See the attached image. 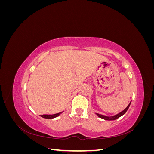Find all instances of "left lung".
Segmentation results:
<instances>
[{"instance_id":"8db88e82","label":"left lung","mask_w":154,"mask_h":154,"mask_svg":"<svg viewBox=\"0 0 154 154\" xmlns=\"http://www.w3.org/2000/svg\"><path fill=\"white\" fill-rule=\"evenodd\" d=\"M130 103H131V102H130ZM130 103H129V105L127 106V108H126L124 110H123L122 112H121L120 113L118 114L117 115L112 116V117H108V116H103V115H101V114H97V113H96V114L97 116H98L99 118H102V119H105V120H116V119H117L118 118H119V117H121V116H123V114H125L126 113V112L127 111V110L128 109L129 106H130Z\"/></svg>"}]
</instances>
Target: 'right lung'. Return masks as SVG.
<instances>
[{
	"label": "right lung",
	"mask_w": 154,
	"mask_h": 154,
	"mask_svg": "<svg viewBox=\"0 0 154 154\" xmlns=\"http://www.w3.org/2000/svg\"><path fill=\"white\" fill-rule=\"evenodd\" d=\"M62 112H59L58 114H53V115H48V114H44V115H41L40 116L41 117H42L44 118H45V119H53V118H54L56 117H57V116H58L60 114H62Z\"/></svg>",
	"instance_id": "obj_1"
}]
</instances>
